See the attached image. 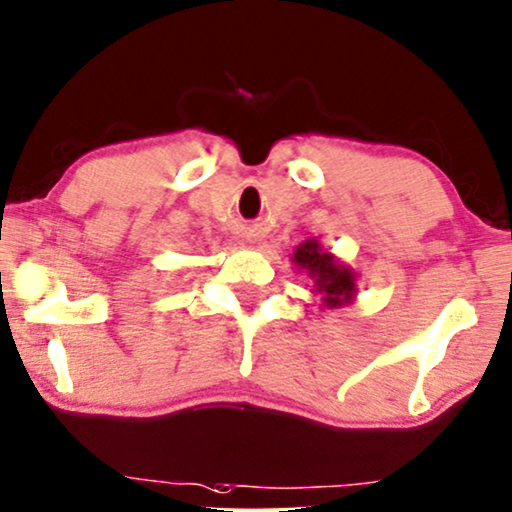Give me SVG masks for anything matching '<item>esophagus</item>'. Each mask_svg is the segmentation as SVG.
Wrapping results in <instances>:
<instances>
[{
	"mask_svg": "<svg viewBox=\"0 0 512 512\" xmlns=\"http://www.w3.org/2000/svg\"><path fill=\"white\" fill-rule=\"evenodd\" d=\"M249 242H251V240H249Z\"/></svg>",
	"mask_w": 512,
	"mask_h": 512,
	"instance_id": "1",
	"label": "esophagus"
}]
</instances>
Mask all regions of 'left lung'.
I'll return each mask as SVG.
<instances>
[{"mask_svg": "<svg viewBox=\"0 0 512 512\" xmlns=\"http://www.w3.org/2000/svg\"><path fill=\"white\" fill-rule=\"evenodd\" d=\"M296 270H303L313 280V294L320 296V308H343L357 298V272L338 261L317 240H305L294 249Z\"/></svg>", "mask_w": 512, "mask_h": 512, "instance_id": "obj_1", "label": "left lung"}]
</instances>
